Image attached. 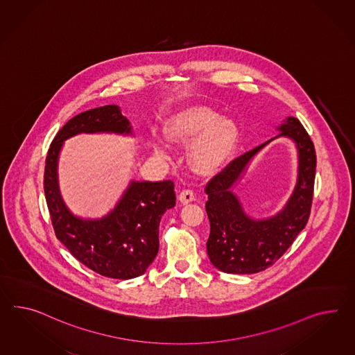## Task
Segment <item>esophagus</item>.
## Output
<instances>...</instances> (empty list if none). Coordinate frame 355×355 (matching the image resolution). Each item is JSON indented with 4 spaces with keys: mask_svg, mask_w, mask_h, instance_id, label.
I'll return each mask as SVG.
<instances>
[{
    "mask_svg": "<svg viewBox=\"0 0 355 355\" xmlns=\"http://www.w3.org/2000/svg\"><path fill=\"white\" fill-rule=\"evenodd\" d=\"M194 200V191H191V189H184V191H180V194H179V200L182 202V203H189L191 200Z\"/></svg>",
    "mask_w": 355,
    "mask_h": 355,
    "instance_id": "obj_1",
    "label": "esophagus"
}]
</instances>
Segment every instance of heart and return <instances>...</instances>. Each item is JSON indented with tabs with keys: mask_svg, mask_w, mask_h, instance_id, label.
I'll return each mask as SVG.
<instances>
[{
	"mask_svg": "<svg viewBox=\"0 0 355 355\" xmlns=\"http://www.w3.org/2000/svg\"><path fill=\"white\" fill-rule=\"evenodd\" d=\"M166 137L176 144H189V161L194 170L211 173L227 159L234 150L239 128L232 119L221 117L218 112L207 107H189L170 119ZM155 153L164 159L171 158L167 143L155 139Z\"/></svg>",
	"mask_w": 355,
	"mask_h": 355,
	"instance_id": "1",
	"label": "heart"
}]
</instances>
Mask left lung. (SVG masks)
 I'll list each match as a JSON object with an SVG mask.
<instances>
[{
  "instance_id": "obj_1",
  "label": "left lung",
  "mask_w": 355,
  "mask_h": 355,
  "mask_svg": "<svg viewBox=\"0 0 355 355\" xmlns=\"http://www.w3.org/2000/svg\"><path fill=\"white\" fill-rule=\"evenodd\" d=\"M277 137L292 138L298 148L300 175L292 198L281 213L263 220L248 218L230 188L245 166L263 146L234 158L206 185L209 220L207 254L215 268L225 273L254 274L272 266L305 227L313 202L317 155L309 134L295 117H287Z\"/></svg>"
}]
</instances>
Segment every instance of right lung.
Here are the masks:
<instances>
[{
	"label": "right lung",
	"mask_w": 355,
	"mask_h": 355,
	"mask_svg": "<svg viewBox=\"0 0 355 355\" xmlns=\"http://www.w3.org/2000/svg\"><path fill=\"white\" fill-rule=\"evenodd\" d=\"M86 132L131 134L117 105L86 110L69 119L54 137L46 157L44 191L55 236L85 266L103 277L131 279L144 274L158 254V227L166 209L175 206L171 180L132 182L107 216H74L60 197L58 157L64 140Z\"/></svg>",
	"instance_id": "add662e5"
}]
</instances>
